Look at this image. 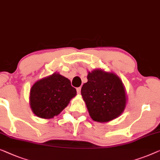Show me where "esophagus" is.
<instances>
[{
  "label": "esophagus",
  "mask_w": 160,
  "mask_h": 160,
  "mask_svg": "<svg viewBox=\"0 0 160 160\" xmlns=\"http://www.w3.org/2000/svg\"><path fill=\"white\" fill-rule=\"evenodd\" d=\"M76 91H77V94H79L81 93V87H78L76 89Z\"/></svg>",
  "instance_id": "esophagus-1"
}]
</instances>
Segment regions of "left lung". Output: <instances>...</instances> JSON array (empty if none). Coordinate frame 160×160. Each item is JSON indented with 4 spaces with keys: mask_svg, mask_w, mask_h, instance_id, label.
<instances>
[{
    "mask_svg": "<svg viewBox=\"0 0 160 160\" xmlns=\"http://www.w3.org/2000/svg\"><path fill=\"white\" fill-rule=\"evenodd\" d=\"M87 80L81 94L92 119L106 122L118 118L127 103L126 89L119 76L102 69H94L88 72Z\"/></svg>",
    "mask_w": 160,
    "mask_h": 160,
    "instance_id": "left-lung-1",
    "label": "left lung"
}]
</instances>
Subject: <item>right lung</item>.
Returning a JSON list of instances; mask_svg holds the SVG:
<instances>
[{"label":"right lung","mask_w":160,"mask_h":160,"mask_svg":"<svg viewBox=\"0 0 160 160\" xmlns=\"http://www.w3.org/2000/svg\"><path fill=\"white\" fill-rule=\"evenodd\" d=\"M76 95L68 78L54 73L37 81L30 89L29 105L34 115L50 119L58 115Z\"/></svg>","instance_id":"obj_1"}]
</instances>
